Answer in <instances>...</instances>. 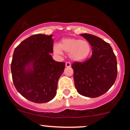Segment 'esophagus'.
<instances>
[{
	"label": "esophagus",
	"instance_id": "esophagus-1",
	"mask_svg": "<svg viewBox=\"0 0 130 130\" xmlns=\"http://www.w3.org/2000/svg\"><path fill=\"white\" fill-rule=\"evenodd\" d=\"M66 67H67V68L71 67L70 62H66Z\"/></svg>",
	"mask_w": 130,
	"mask_h": 130
}]
</instances>
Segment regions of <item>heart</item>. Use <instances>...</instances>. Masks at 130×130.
I'll return each mask as SVG.
<instances>
[{
	"instance_id": "b5f03b06",
	"label": "heart",
	"mask_w": 130,
	"mask_h": 130,
	"mask_svg": "<svg viewBox=\"0 0 130 130\" xmlns=\"http://www.w3.org/2000/svg\"><path fill=\"white\" fill-rule=\"evenodd\" d=\"M68 53L69 58L75 62H81L88 58L92 51V47L87 40L67 38L53 46L54 53L62 55L63 52Z\"/></svg>"
}]
</instances>
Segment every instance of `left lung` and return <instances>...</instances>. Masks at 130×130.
<instances>
[{"instance_id": "8db88e82", "label": "left lung", "mask_w": 130, "mask_h": 130, "mask_svg": "<svg viewBox=\"0 0 130 130\" xmlns=\"http://www.w3.org/2000/svg\"><path fill=\"white\" fill-rule=\"evenodd\" d=\"M92 46L90 58L72 65L73 79L79 94L86 97L102 96L115 83L117 77V58L109 43L90 34H81Z\"/></svg>"}]
</instances>
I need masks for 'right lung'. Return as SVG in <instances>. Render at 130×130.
Returning a JSON list of instances; mask_svg holds the SVG:
<instances>
[{
    "mask_svg": "<svg viewBox=\"0 0 130 130\" xmlns=\"http://www.w3.org/2000/svg\"><path fill=\"white\" fill-rule=\"evenodd\" d=\"M53 35L35 34L23 40L13 52L11 72L14 86L24 98L42 104L57 94L58 79L65 62H57L53 52Z\"/></svg>",
    "mask_w": 130,
    "mask_h": 130,
    "instance_id": "1",
    "label": "right lung"
}]
</instances>
